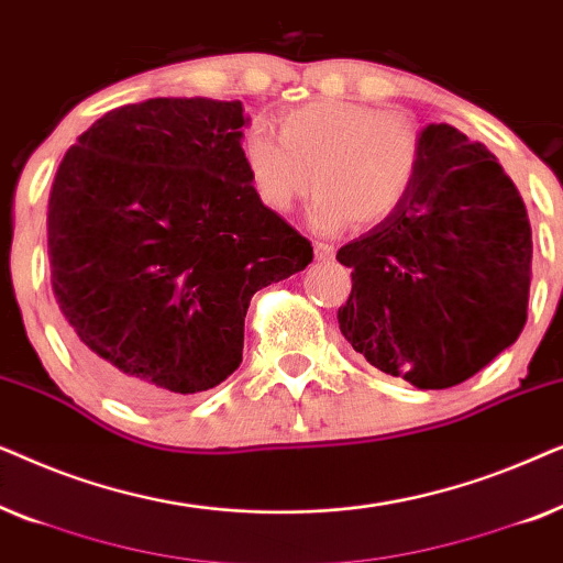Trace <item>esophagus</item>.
I'll list each match as a JSON object with an SVG mask.
<instances>
[{
    "mask_svg": "<svg viewBox=\"0 0 563 563\" xmlns=\"http://www.w3.org/2000/svg\"><path fill=\"white\" fill-rule=\"evenodd\" d=\"M333 253H335L333 245H328V243H314V258H318V261L333 258Z\"/></svg>",
    "mask_w": 563,
    "mask_h": 563,
    "instance_id": "esophagus-1",
    "label": "esophagus"
}]
</instances>
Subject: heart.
<instances>
[{
	"label": "heart",
	"mask_w": 563,
	"mask_h": 563,
	"mask_svg": "<svg viewBox=\"0 0 563 563\" xmlns=\"http://www.w3.org/2000/svg\"><path fill=\"white\" fill-rule=\"evenodd\" d=\"M238 151L261 205L289 212L314 181L312 228L338 233L351 220L376 225L405 202L422 164V133L405 112L318 99L284 112L279 135L249 122Z\"/></svg>",
	"instance_id": "obj_1"
}]
</instances>
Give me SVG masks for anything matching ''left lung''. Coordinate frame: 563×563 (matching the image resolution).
<instances>
[{
  "label": "left lung",
  "instance_id": "1",
  "mask_svg": "<svg viewBox=\"0 0 563 563\" xmlns=\"http://www.w3.org/2000/svg\"><path fill=\"white\" fill-rule=\"evenodd\" d=\"M528 210L482 143L422 130L405 202L338 251L353 289L338 325L353 351L418 389H449L518 341L530 295Z\"/></svg>",
  "mask_w": 563,
  "mask_h": 563
}]
</instances>
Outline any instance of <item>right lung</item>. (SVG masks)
Masks as SVG:
<instances>
[{"mask_svg":"<svg viewBox=\"0 0 563 563\" xmlns=\"http://www.w3.org/2000/svg\"><path fill=\"white\" fill-rule=\"evenodd\" d=\"M241 102L148 99L99 118L48 199L51 282L84 368L128 402L174 405L243 361L251 297L312 245L253 195Z\"/></svg>","mask_w":563,"mask_h":563,"instance_id":"1","label":"right lung"}]
</instances>
